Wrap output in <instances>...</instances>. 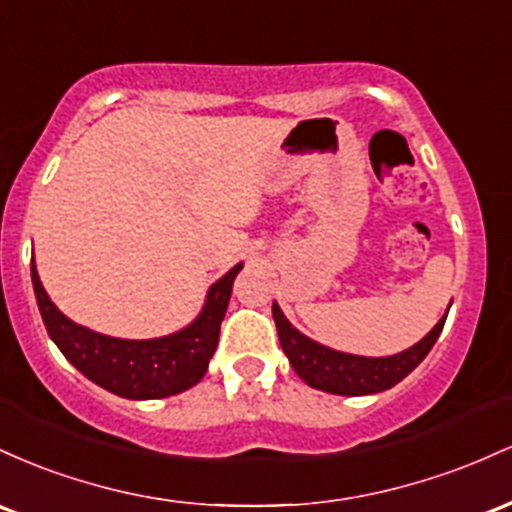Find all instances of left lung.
I'll use <instances>...</instances> for the list:
<instances>
[{"mask_svg": "<svg viewBox=\"0 0 512 512\" xmlns=\"http://www.w3.org/2000/svg\"><path fill=\"white\" fill-rule=\"evenodd\" d=\"M273 319L278 326L280 346H283L292 370L302 377L309 387L321 389V392L343 394V396H363L392 389L394 384L404 380L409 372L421 365V360L430 353V348L438 341L442 326H445L447 314L442 317L435 329L428 333L423 341L411 346L404 353L392 355V358H360V355L338 353L326 346H319L312 338L302 336L285 314L280 312L278 304H273Z\"/></svg>", "mask_w": 512, "mask_h": 512, "instance_id": "left-lung-1", "label": "left lung"}]
</instances>
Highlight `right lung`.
Returning a JSON list of instances; mask_svg holds the SVG:
<instances>
[{
    "label": "right lung",
    "instance_id": "add662e5",
    "mask_svg": "<svg viewBox=\"0 0 512 512\" xmlns=\"http://www.w3.org/2000/svg\"><path fill=\"white\" fill-rule=\"evenodd\" d=\"M239 271L241 263L210 287L208 302L191 326L152 341H123L74 324L50 302L33 263L31 280L45 329L84 377L125 399H164L191 389L208 372Z\"/></svg>",
    "mask_w": 512,
    "mask_h": 512
}]
</instances>
